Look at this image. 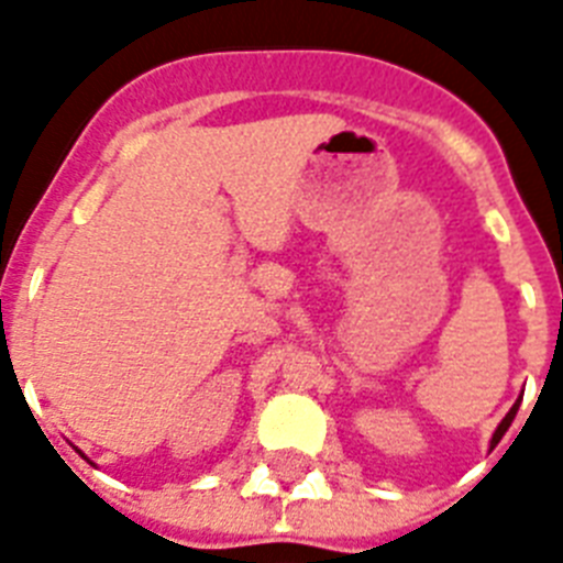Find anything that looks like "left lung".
Wrapping results in <instances>:
<instances>
[{
	"instance_id": "left-lung-1",
	"label": "left lung",
	"mask_w": 563,
	"mask_h": 563,
	"mask_svg": "<svg viewBox=\"0 0 563 563\" xmlns=\"http://www.w3.org/2000/svg\"><path fill=\"white\" fill-rule=\"evenodd\" d=\"M518 404H521V400H518ZM518 404H515V406H512V409H509V412H507V418L500 420V427H498V429H495V434H493V446H495V443H498V441H500V438H504V432H507V429H509V423H512L515 412H518Z\"/></svg>"
}]
</instances>
